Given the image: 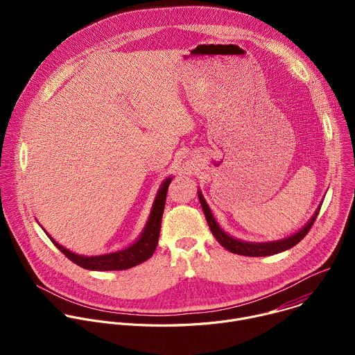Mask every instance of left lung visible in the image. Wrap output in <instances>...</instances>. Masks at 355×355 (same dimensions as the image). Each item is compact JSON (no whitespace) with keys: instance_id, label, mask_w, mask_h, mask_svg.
Here are the masks:
<instances>
[{"instance_id":"1","label":"left lung","mask_w":355,"mask_h":355,"mask_svg":"<svg viewBox=\"0 0 355 355\" xmlns=\"http://www.w3.org/2000/svg\"><path fill=\"white\" fill-rule=\"evenodd\" d=\"M198 196H199V200H200V207H202V209H204L205 218L208 220L209 229L214 233L215 239L230 252H234V254H240V256H247V257H266V256H272V254H277V252L289 250L291 247L296 245L303 237H305L309 233L311 227L313 226V223H315V220L319 215V209H318L315 216L311 219V222L305 227L299 230L297 233H295L293 236L288 237V239H284V240H279V241H271V243H245V241L236 240V239L230 237L229 234H226L218 226L209 207L207 205L204 196H202L200 192H198Z\"/></svg>"}]
</instances>
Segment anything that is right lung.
I'll list each match as a JSON object with an SVG mask.
<instances>
[{
  "label": "right lung",
  "instance_id": "1",
  "mask_svg": "<svg viewBox=\"0 0 355 355\" xmlns=\"http://www.w3.org/2000/svg\"><path fill=\"white\" fill-rule=\"evenodd\" d=\"M171 182V178H167L157 196L155 200L153 209H151L148 222L146 225L144 232L141 233L140 239L132 244L130 247L111 252V254L105 256H94V257H84L74 254V252L69 251L59 243H56L52 237L50 240L53 241V244L63 252V254L73 261L74 264L85 268V270H92V271H121V270H128L132 268L137 264L144 263L148 260L157 247L159 243V236H160V227H162V219H163V212H164V205H166V198H167V191L168 185Z\"/></svg>",
  "mask_w": 355,
  "mask_h": 355
}]
</instances>
